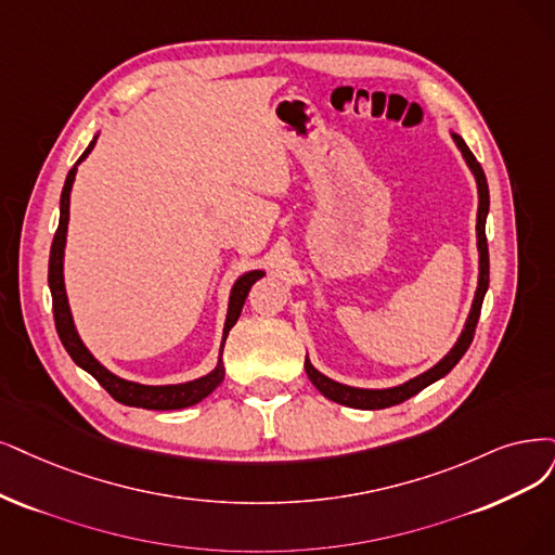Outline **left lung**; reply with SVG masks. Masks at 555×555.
Masks as SVG:
<instances>
[{
    "instance_id": "left-lung-1",
    "label": "left lung",
    "mask_w": 555,
    "mask_h": 555,
    "mask_svg": "<svg viewBox=\"0 0 555 555\" xmlns=\"http://www.w3.org/2000/svg\"><path fill=\"white\" fill-rule=\"evenodd\" d=\"M450 137H453L455 146L460 149L464 162L468 171L474 173L476 178V184H478V217H476V240H478V288H476V295H474V304H470V311L466 315V322H464V330L462 334L457 336L455 345L450 347L448 354L437 361L429 371L412 377L404 384H398V386H388V388H359V386H347V384H340L332 377L322 375L318 367L311 363V359L306 357L304 361V367H306V375H309V379L313 382V386L318 388V391L330 398L338 404H345V406H354V409H386V406H393V404H400L404 400H409L412 396L421 393L425 386L435 384L437 379L446 377L453 367L457 365V361L464 357V352L468 350L470 340H474V334H476V324H478V318H480V309H482V299H485V293L489 288V249H487V237H485V223H487V215H489V188H487V178H485V171L480 167V162L474 157V153L468 151L466 141L457 134V132H450Z\"/></svg>"
}]
</instances>
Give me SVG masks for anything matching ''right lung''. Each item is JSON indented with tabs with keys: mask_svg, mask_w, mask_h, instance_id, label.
Segmentation results:
<instances>
[{
	"mask_svg": "<svg viewBox=\"0 0 555 555\" xmlns=\"http://www.w3.org/2000/svg\"><path fill=\"white\" fill-rule=\"evenodd\" d=\"M98 134L91 139V143L87 146V151L81 153V157L75 162V167L68 171L66 182H64V192H61V201H59V229L54 233L52 240V249H50V270H48V283H50V293H52V311H54V324H56V334L64 343L66 352L70 354V359L87 371L91 377L98 379V384L105 388V391L120 404L128 406H141V409H159V412H169V409H184L192 406L196 402H201L203 398H208L215 388L223 382V345L225 338H229V332L233 330V324L237 322L242 306L246 301V295H249L251 285L264 276L262 270H251L244 272L242 276H237V281L233 283L231 295H229V311H225V322H223V334H221V347H219V359L217 365L208 375L196 377L192 382H182V384H139V382H130L122 379L118 375H114L112 371H107L93 354L89 347L85 345V340L79 338L77 326L70 313V304H68V295H66V281H64V256H66V237H68V219H70V192H73V182H75V173L81 162L89 157V153L93 151Z\"/></svg>",
	"mask_w": 555,
	"mask_h": 555,
	"instance_id": "1",
	"label": "right lung"
}]
</instances>
